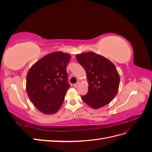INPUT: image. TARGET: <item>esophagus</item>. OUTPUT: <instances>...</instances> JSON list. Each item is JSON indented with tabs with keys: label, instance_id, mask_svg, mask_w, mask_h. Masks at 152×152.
Segmentation results:
<instances>
[{
	"label": "esophagus",
	"instance_id": "obj_1",
	"mask_svg": "<svg viewBox=\"0 0 152 152\" xmlns=\"http://www.w3.org/2000/svg\"><path fill=\"white\" fill-rule=\"evenodd\" d=\"M79 82H77L76 84H74L73 86V87H75V88H76V87H77L78 86H79Z\"/></svg>",
	"mask_w": 152,
	"mask_h": 152
}]
</instances>
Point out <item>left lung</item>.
Returning <instances> with one entry per match:
<instances>
[{
  "instance_id": "obj_1",
  "label": "left lung",
  "mask_w": 152,
  "mask_h": 152,
  "mask_svg": "<svg viewBox=\"0 0 152 152\" xmlns=\"http://www.w3.org/2000/svg\"><path fill=\"white\" fill-rule=\"evenodd\" d=\"M76 59L86 71L88 82V91L82 99L94 109L108 104L117 95L120 83L114 64L93 52L78 54Z\"/></svg>"
}]
</instances>
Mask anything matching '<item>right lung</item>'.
<instances>
[{"mask_svg": "<svg viewBox=\"0 0 152 152\" xmlns=\"http://www.w3.org/2000/svg\"><path fill=\"white\" fill-rule=\"evenodd\" d=\"M71 56L56 51L45 55L31 66L26 75V89L31 102L40 112L56 113L67 90L66 66Z\"/></svg>", "mask_w": 152, "mask_h": 152, "instance_id": "1", "label": "right lung"}]
</instances>
